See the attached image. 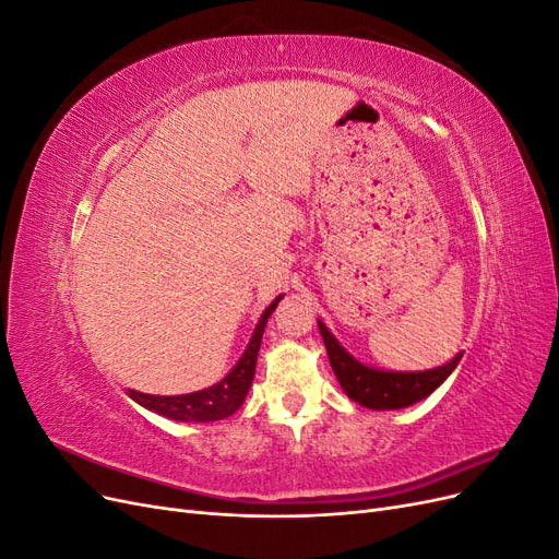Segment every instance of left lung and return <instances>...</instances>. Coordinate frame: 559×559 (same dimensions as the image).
Instances as JSON below:
<instances>
[{"label":"left lung","mask_w":559,"mask_h":559,"mask_svg":"<svg viewBox=\"0 0 559 559\" xmlns=\"http://www.w3.org/2000/svg\"><path fill=\"white\" fill-rule=\"evenodd\" d=\"M317 324L321 337H324L331 368L337 382H341L343 392L352 401H357L359 405L370 411H401L421 399H427L450 378V373L462 359L460 352L454 354V359H450L448 364L429 370H415V373L382 370L354 359L352 354L335 341V335L326 329L324 321L317 319Z\"/></svg>","instance_id":"1"}]
</instances>
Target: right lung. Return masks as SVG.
Listing matches in <instances>:
<instances>
[{"mask_svg": "<svg viewBox=\"0 0 559 559\" xmlns=\"http://www.w3.org/2000/svg\"><path fill=\"white\" fill-rule=\"evenodd\" d=\"M284 298L277 296L270 306L263 310L257 329L251 333V341L247 345V349L242 352V357L238 359L228 376L224 380H218L216 384L200 389V392H191V394H179V396H154V394H142L134 392V389H128V396L140 403L142 408L170 417L175 421H216V419H226L233 413L240 411V405L245 403L249 386L253 380V370H257V357L261 349V337L267 324V317L275 312L277 302Z\"/></svg>", "mask_w": 559, "mask_h": 559, "instance_id": "right-lung-1", "label": "right lung"}]
</instances>
